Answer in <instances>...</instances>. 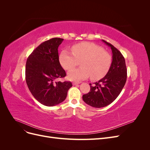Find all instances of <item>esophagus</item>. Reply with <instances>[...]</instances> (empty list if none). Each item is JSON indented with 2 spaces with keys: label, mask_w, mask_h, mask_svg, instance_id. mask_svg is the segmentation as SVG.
I'll return each instance as SVG.
<instances>
[{
  "label": "esophagus",
  "mask_w": 150,
  "mask_h": 150,
  "mask_svg": "<svg viewBox=\"0 0 150 150\" xmlns=\"http://www.w3.org/2000/svg\"><path fill=\"white\" fill-rule=\"evenodd\" d=\"M79 83H80V82H73V83H72V84H73V85H76V84H78Z\"/></svg>",
  "instance_id": "obj_1"
}]
</instances>
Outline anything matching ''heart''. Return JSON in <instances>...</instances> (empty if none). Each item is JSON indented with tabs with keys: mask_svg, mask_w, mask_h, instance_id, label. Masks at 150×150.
<instances>
[{
	"mask_svg": "<svg viewBox=\"0 0 150 150\" xmlns=\"http://www.w3.org/2000/svg\"><path fill=\"white\" fill-rule=\"evenodd\" d=\"M72 54L63 50L59 55L61 66L66 70H71L81 61L79 68L72 69L67 74L72 81H80L91 76L93 80L100 79L110 70L112 57L103 47L91 42H82L71 47Z\"/></svg>",
	"mask_w": 150,
	"mask_h": 150,
	"instance_id": "obj_1",
	"label": "heart"
}]
</instances>
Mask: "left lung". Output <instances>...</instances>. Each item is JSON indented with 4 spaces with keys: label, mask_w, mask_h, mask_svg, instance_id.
I'll use <instances>...</instances> for the list:
<instances>
[{
    "label": "left lung",
    "mask_w": 150,
    "mask_h": 150,
    "mask_svg": "<svg viewBox=\"0 0 150 150\" xmlns=\"http://www.w3.org/2000/svg\"><path fill=\"white\" fill-rule=\"evenodd\" d=\"M103 41L112 50V61L110 70L98 82L89 84L90 91L83 96V101L94 108L105 107L114 101L125 86L127 79L125 59L121 52L112 44Z\"/></svg>",
    "instance_id": "left-lung-1"
}]
</instances>
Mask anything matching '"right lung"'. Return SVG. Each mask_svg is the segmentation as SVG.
<instances>
[{
	"instance_id": "obj_1",
	"label": "right lung",
	"mask_w": 150,
	"mask_h": 150,
	"mask_svg": "<svg viewBox=\"0 0 150 150\" xmlns=\"http://www.w3.org/2000/svg\"><path fill=\"white\" fill-rule=\"evenodd\" d=\"M63 40L54 38L40 44L26 62L25 81L28 88L35 99L47 106L64 101L72 86L70 81H55L66 76L58 54V47Z\"/></svg>"
}]
</instances>
